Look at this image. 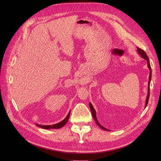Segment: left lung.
I'll return each mask as SVG.
<instances>
[{
	"label": "left lung",
	"instance_id": "8db88e82",
	"mask_svg": "<svg viewBox=\"0 0 161 161\" xmlns=\"http://www.w3.org/2000/svg\"><path fill=\"white\" fill-rule=\"evenodd\" d=\"M137 49H138V53L141 55V57H142L143 58L146 59V60L147 61V66H148L149 69V70H150L149 77V82H148V86H149V87H148V92H147V99H146V107L147 105V103H148L149 98V90H150L149 86H150V81H151V66H150V63H149V58H148V57L147 56L146 53L143 49H140V48H139V47H138ZM89 106H90V108H91V111L92 115V117H93L94 119H95V121H96V123H97V124L98 125V126H99V127H100L101 129L104 130H108L107 129H106L105 127H104L103 126H102V125H101L98 123V120H97V117H96V112H95V109H94L93 106H92L91 103H89Z\"/></svg>",
	"mask_w": 161,
	"mask_h": 161
}]
</instances>
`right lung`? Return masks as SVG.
Returning <instances> with one entry per match:
<instances>
[{
	"label": "right lung",
	"instance_id": "1",
	"mask_svg": "<svg viewBox=\"0 0 161 161\" xmlns=\"http://www.w3.org/2000/svg\"><path fill=\"white\" fill-rule=\"evenodd\" d=\"M70 111L69 112V113L68 114V115H66V117L64 118V119L61 121L59 122L57 124L53 125H37L40 128L42 129H60L67 123L68 120L69 119V117H70Z\"/></svg>",
	"mask_w": 161,
	"mask_h": 161
}]
</instances>
